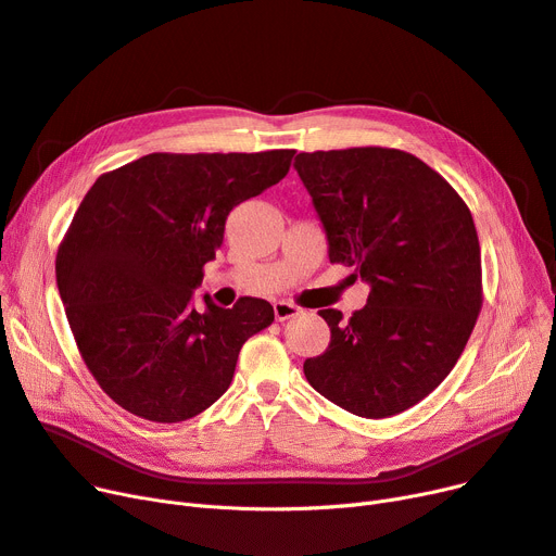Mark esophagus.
<instances>
[{"label":"esophagus","mask_w":556,"mask_h":556,"mask_svg":"<svg viewBox=\"0 0 556 556\" xmlns=\"http://www.w3.org/2000/svg\"><path fill=\"white\" fill-rule=\"evenodd\" d=\"M274 315L278 321H285V319H292V317L301 315V307L290 301H278V303H274Z\"/></svg>","instance_id":"esophagus-1"}]
</instances>
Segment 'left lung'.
Here are the masks:
<instances>
[{
  "label": "left lung",
  "mask_w": 556,
  "mask_h": 556,
  "mask_svg": "<svg viewBox=\"0 0 556 556\" xmlns=\"http://www.w3.org/2000/svg\"><path fill=\"white\" fill-rule=\"evenodd\" d=\"M294 168L330 262L355 266L371 287L349 321L319 309L330 344L303 363L305 379L358 417L404 413L445 381L481 313L472 214L445 177L404 150L301 152Z\"/></svg>",
  "instance_id": "obj_1"
}]
</instances>
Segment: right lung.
<instances>
[{"mask_svg":"<svg viewBox=\"0 0 556 556\" xmlns=\"http://www.w3.org/2000/svg\"><path fill=\"white\" fill-rule=\"evenodd\" d=\"M296 150L152 152L100 175L56 253V285L81 358L118 406L150 421L210 408L274 307L191 296L239 203L278 185Z\"/></svg>","mask_w":556,"mask_h":556,"instance_id":"right-lung-1","label":"right lung"}]
</instances>
